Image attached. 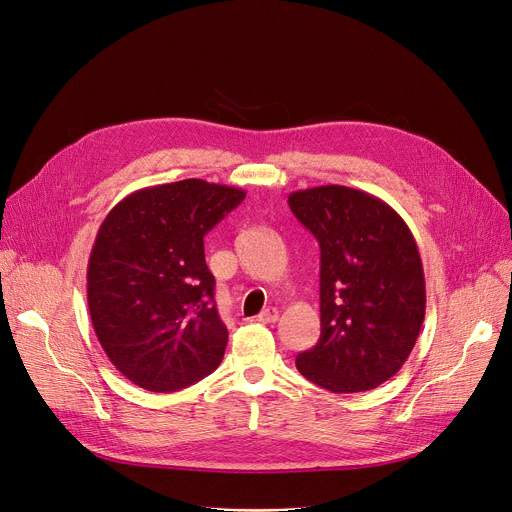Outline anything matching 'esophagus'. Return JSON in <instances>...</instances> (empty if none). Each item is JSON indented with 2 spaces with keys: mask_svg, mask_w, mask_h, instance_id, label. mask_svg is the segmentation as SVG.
Masks as SVG:
<instances>
[{
  "mask_svg": "<svg viewBox=\"0 0 512 512\" xmlns=\"http://www.w3.org/2000/svg\"><path fill=\"white\" fill-rule=\"evenodd\" d=\"M260 324H274L279 320V309L277 307H268V309H264L260 316L256 318Z\"/></svg>",
  "mask_w": 512,
  "mask_h": 512,
  "instance_id": "34e87169",
  "label": "esophagus"
}]
</instances>
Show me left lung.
I'll list each match as a JSON object with an SVG mask.
<instances>
[{"instance_id": "left-lung-1", "label": "left lung", "mask_w": 512, "mask_h": 512, "mask_svg": "<svg viewBox=\"0 0 512 512\" xmlns=\"http://www.w3.org/2000/svg\"><path fill=\"white\" fill-rule=\"evenodd\" d=\"M289 207L320 244L322 334L295 365L334 393L375 389L402 369L424 322L414 235L387 203L357 188L297 190Z\"/></svg>"}]
</instances>
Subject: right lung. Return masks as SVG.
<instances>
[{
	"instance_id": "right-lung-1",
	"label": "right lung",
	"mask_w": 512,
	"mask_h": 512,
	"mask_svg": "<svg viewBox=\"0 0 512 512\" xmlns=\"http://www.w3.org/2000/svg\"><path fill=\"white\" fill-rule=\"evenodd\" d=\"M246 199L188 178L131 192L102 221L88 260V307L110 363L147 391L213 373L227 346L203 238Z\"/></svg>"
}]
</instances>
